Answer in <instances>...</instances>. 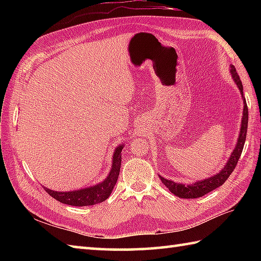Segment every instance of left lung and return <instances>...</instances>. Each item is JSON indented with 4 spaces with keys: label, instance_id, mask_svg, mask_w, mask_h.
<instances>
[{
    "label": "left lung",
    "instance_id": "8db88e82",
    "mask_svg": "<svg viewBox=\"0 0 261 261\" xmlns=\"http://www.w3.org/2000/svg\"><path fill=\"white\" fill-rule=\"evenodd\" d=\"M231 74L233 80L236 82V84L239 87V90L242 94V98H243V103H245V108H243V116H242V121H241V130H240V136L239 139H238V143L236 145V148L233 152L231 153V157L229 159V162L226 163L224 166V168L220 171L219 174H216L213 177H210L207 179L204 180H199L196 181L195 184L193 185H181V184H177L175 181H171L164 178V177L159 176L160 179L164 182V185L168 188V190L174 194V195L181 197V198H197L204 196L205 194H207L210 192H212L215 188L220 187L221 185L224 184V181L229 178V176L231 175L232 171L234 170L236 166L238 164V160H239L243 145H245L246 141V137H247V130H248V107H247V102L246 98L243 97V86L239 75L237 73V69L234 66H231Z\"/></svg>",
    "mask_w": 261,
    "mask_h": 261
}]
</instances>
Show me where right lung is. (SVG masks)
Instances as JSON below:
<instances>
[{"instance_id": "right-lung-1", "label": "right lung", "mask_w": 261, "mask_h": 261, "mask_svg": "<svg viewBox=\"0 0 261 261\" xmlns=\"http://www.w3.org/2000/svg\"><path fill=\"white\" fill-rule=\"evenodd\" d=\"M122 148L123 147L119 146L115 149V152L113 154L112 169H111L108 178L102 181L101 184L73 192H55L45 188L46 192L51 197L57 199L58 202L73 205V206H90V205L102 203L105 199L109 198L111 192H112L113 187L116 184V180H118L121 168Z\"/></svg>"}]
</instances>
